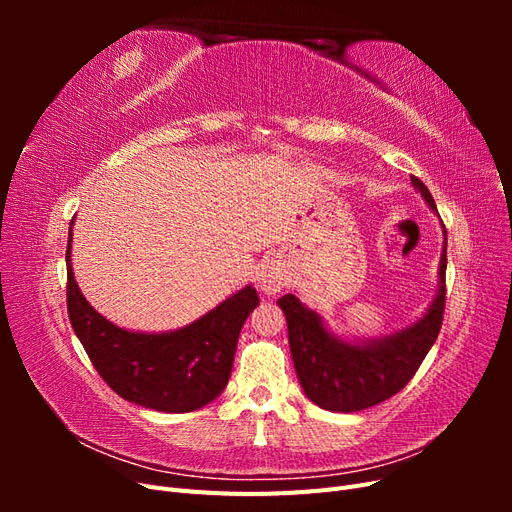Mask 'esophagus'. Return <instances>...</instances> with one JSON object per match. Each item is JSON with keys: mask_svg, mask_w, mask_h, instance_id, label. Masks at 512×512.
Here are the masks:
<instances>
[{"mask_svg": "<svg viewBox=\"0 0 512 512\" xmlns=\"http://www.w3.org/2000/svg\"><path fill=\"white\" fill-rule=\"evenodd\" d=\"M288 282L286 271L277 260H267L265 265H260L258 275H256V284L265 294H275L280 292Z\"/></svg>", "mask_w": 512, "mask_h": 512, "instance_id": "esophagus-1", "label": "esophagus"}]
</instances>
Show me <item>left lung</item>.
Segmentation results:
<instances>
[{"mask_svg": "<svg viewBox=\"0 0 512 512\" xmlns=\"http://www.w3.org/2000/svg\"><path fill=\"white\" fill-rule=\"evenodd\" d=\"M414 190L438 213L427 185L410 177ZM444 228V224H442ZM446 230L438 269V292L410 327L376 339H344L294 294L277 299L288 324V344L305 395L331 412H359L393 397L412 380L436 344L446 299Z\"/></svg>", "mask_w": 512, "mask_h": 512, "instance_id": "obj_1", "label": "left lung"}]
</instances>
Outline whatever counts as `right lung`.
<instances>
[{
    "label": "right lung",
    "instance_id": "1",
    "mask_svg": "<svg viewBox=\"0 0 512 512\" xmlns=\"http://www.w3.org/2000/svg\"><path fill=\"white\" fill-rule=\"evenodd\" d=\"M70 256L72 228L66 250L70 322L98 374L119 397L181 414L207 406L226 389L241 327L260 303L252 284L181 329L141 333L117 327L89 305Z\"/></svg>",
    "mask_w": 512,
    "mask_h": 512
}]
</instances>
